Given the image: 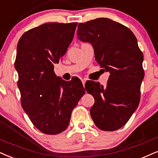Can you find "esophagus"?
Returning <instances> with one entry per match:
<instances>
[{
  "label": "esophagus",
  "instance_id": "esophagus-1",
  "mask_svg": "<svg viewBox=\"0 0 158 158\" xmlns=\"http://www.w3.org/2000/svg\"><path fill=\"white\" fill-rule=\"evenodd\" d=\"M81 81H82L83 85H85V79H81Z\"/></svg>",
  "mask_w": 158,
  "mask_h": 158
}]
</instances>
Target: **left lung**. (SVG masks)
Instances as JSON below:
<instances>
[{
	"label": "left lung",
	"mask_w": 158,
	"mask_h": 158,
	"mask_svg": "<svg viewBox=\"0 0 158 158\" xmlns=\"http://www.w3.org/2000/svg\"><path fill=\"white\" fill-rule=\"evenodd\" d=\"M77 35L81 41L92 44L97 62L110 73L106 86L90 81L91 89L85 88L95 100L90 109L91 118L104 131L119 129L141 99L143 55L137 39L127 27L108 18L79 23Z\"/></svg>",
	"instance_id": "obj_1"
}]
</instances>
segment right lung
I'll return each mask as SVG.
<instances>
[{
  "instance_id": "add662e5",
  "label": "right lung",
  "mask_w": 158,
  "mask_h": 158,
  "mask_svg": "<svg viewBox=\"0 0 158 158\" xmlns=\"http://www.w3.org/2000/svg\"><path fill=\"white\" fill-rule=\"evenodd\" d=\"M77 25L44 23L25 32L17 44L15 67L21 105L33 124L47 135L67 129L73 108L85 92L79 78L67 82L54 73Z\"/></svg>"
}]
</instances>
